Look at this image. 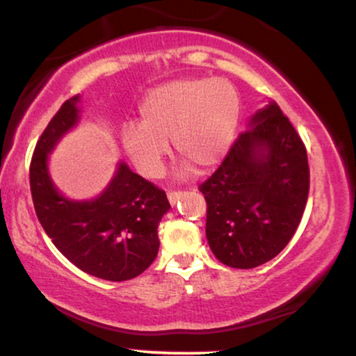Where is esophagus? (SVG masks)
I'll return each instance as SVG.
<instances>
[{
    "instance_id": "obj_1",
    "label": "esophagus",
    "mask_w": 356,
    "mask_h": 356,
    "mask_svg": "<svg viewBox=\"0 0 356 356\" xmlns=\"http://www.w3.org/2000/svg\"><path fill=\"white\" fill-rule=\"evenodd\" d=\"M184 195L182 190H169L168 192V198H169V203L171 204H176L177 201L180 200V196Z\"/></svg>"
}]
</instances>
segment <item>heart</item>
<instances>
[{
  "label": "heart",
  "instance_id": "heart-1",
  "mask_svg": "<svg viewBox=\"0 0 356 356\" xmlns=\"http://www.w3.org/2000/svg\"><path fill=\"white\" fill-rule=\"evenodd\" d=\"M139 113V126L123 131L124 150L137 171L156 177L171 139L179 160L204 171L229 150L240 118V99L225 79H176L152 89Z\"/></svg>",
  "mask_w": 356,
  "mask_h": 356
}]
</instances>
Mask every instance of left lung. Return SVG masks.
I'll return each mask as SVG.
<instances>
[{
  "label": "left lung",
  "mask_w": 356,
  "mask_h": 356,
  "mask_svg": "<svg viewBox=\"0 0 356 356\" xmlns=\"http://www.w3.org/2000/svg\"><path fill=\"white\" fill-rule=\"evenodd\" d=\"M198 188L206 236L222 264L254 268L283 251L305 211L310 169L304 142L275 100Z\"/></svg>",
  "instance_id": "8db88e82"
}]
</instances>
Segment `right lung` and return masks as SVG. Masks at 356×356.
I'll use <instances>...</instances> for the list:
<instances>
[{"label":"right lung","mask_w":356,"mask_h":356,"mask_svg":"<svg viewBox=\"0 0 356 356\" xmlns=\"http://www.w3.org/2000/svg\"><path fill=\"white\" fill-rule=\"evenodd\" d=\"M79 95H73L42 131L30 163L36 217L56 248L79 270L108 281H124L150 267L160 240L158 224L171 208L164 190L132 172L124 163L108 188L92 201H70L52 185L47 153L76 123Z\"/></svg>","instance_id":"right-lung-1"}]
</instances>
